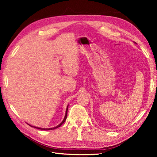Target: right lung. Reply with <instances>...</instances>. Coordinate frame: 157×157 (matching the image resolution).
<instances>
[{"label":"right lung","mask_w":157,"mask_h":157,"mask_svg":"<svg viewBox=\"0 0 157 157\" xmlns=\"http://www.w3.org/2000/svg\"><path fill=\"white\" fill-rule=\"evenodd\" d=\"M68 106H69V105H67V109H66L65 116V117H64V118H63V121L61 122L60 123V124H59V125H58V126H56V127H54V128H38V127H35V126H31V125H30V124H29V126H32V127H34V128H37V129L43 130H54V129H56V128H58V127L61 126V125H62V124H63L64 122L66 121V118H67V110H68Z\"/></svg>","instance_id":"add662e5"}]
</instances>
